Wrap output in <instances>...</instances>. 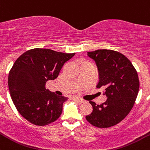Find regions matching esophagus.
Masks as SVG:
<instances>
[{"label":"esophagus","instance_id":"obj_1","mask_svg":"<svg viewBox=\"0 0 150 150\" xmlns=\"http://www.w3.org/2000/svg\"><path fill=\"white\" fill-rule=\"evenodd\" d=\"M73 99H75V100H78V101H79V102H81V103L84 102V100H83V99L80 98H78V97H73Z\"/></svg>","mask_w":150,"mask_h":150}]
</instances>
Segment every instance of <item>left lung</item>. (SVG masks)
<instances>
[{"label":"left lung","mask_w":150,"mask_h":150,"mask_svg":"<svg viewBox=\"0 0 150 150\" xmlns=\"http://www.w3.org/2000/svg\"><path fill=\"white\" fill-rule=\"evenodd\" d=\"M87 54L98 69L97 88H105L107 99L100 105L89 101L93 110L86 119L96 127L108 128L124 120L133 107L139 91L138 75L131 61L118 52L98 50Z\"/></svg>","instance_id":"1"}]
</instances>
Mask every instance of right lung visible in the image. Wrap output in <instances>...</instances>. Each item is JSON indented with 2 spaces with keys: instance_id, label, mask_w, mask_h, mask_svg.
<instances>
[{
  "instance_id": "add662e5",
  "label": "right lung",
  "mask_w": 150,
  "mask_h": 150,
  "mask_svg": "<svg viewBox=\"0 0 150 150\" xmlns=\"http://www.w3.org/2000/svg\"><path fill=\"white\" fill-rule=\"evenodd\" d=\"M75 54L36 48L25 52L15 61L8 85L12 101L25 119L36 126H45L60 117L67 98L49 91L46 83L57 78L64 63Z\"/></svg>"
}]
</instances>
